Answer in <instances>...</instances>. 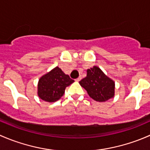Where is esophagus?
Instances as JSON below:
<instances>
[{"instance_id":"obj_1","label":"esophagus","mask_w":150,"mask_h":150,"mask_svg":"<svg viewBox=\"0 0 150 150\" xmlns=\"http://www.w3.org/2000/svg\"><path fill=\"white\" fill-rule=\"evenodd\" d=\"M81 76H80V77H78V78H77V79H75V81H78H78H81Z\"/></svg>"}]
</instances>
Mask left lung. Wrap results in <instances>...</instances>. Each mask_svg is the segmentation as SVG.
Here are the masks:
<instances>
[{"mask_svg":"<svg viewBox=\"0 0 150 150\" xmlns=\"http://www.w3.org/2000/svg\"><path fill=\"white\" fill-rule=\"evenodd\" d=\"M79 83L96 102H106L115 95V82L96 66L87 69V75Z\"/></svg>","mask_w":150,"mask_h":150,"instance_id":"obj_1","label":"left lung"}]
</instances>
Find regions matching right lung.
I'll return each instance as SVG.
<instances>
[{
	"label": "right lung",
	"mask_w": 150,
	"mask_h": 150,
	"mask_svg": "<svg viewBox=\"0 0 150 150\" xmlns=\"http://www.w3.org/2000/svg\"><path fill=\"white\" fill-rule=\"evenodd\" d=\"M73 82L74 80L56 67L39 79L38 95L45 102H54L63 96L66 87Z\"/></svg>",
	"instance_id": "add662e5"
}]
</instances>
